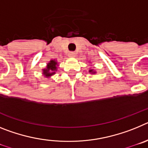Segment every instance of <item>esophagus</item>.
Returning <instances> with one entry per match:
<instances>
[{"instance_id":"1","label":"esophagus","mask_w":148,"mask_h":148,"mask_svg":"<svg viewBox=\"0 0 148 148\" xmlns=\"http://www.w3.org/2000/svg\"><path fill=\"white\" fill-rule=\"evenodd\" d=\"M68 56H69V57H75V53H74V52H70V53H69V54H68Z\"/></svg>"}]
</instances>
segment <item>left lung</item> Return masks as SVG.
Here are the masks:
<instances>
[{
    "mask_svg": "<svg viewBox=\"0 0 148 148\" xmlns=\"http://www.w3.org/2000/svg\"><path fill=\"white\" fill-rule=\"evenodd\" d=\"M89 73H91V74H95V72L93 70H89Z\"/></svg>",
    "mask_w": 148,
    "mask_h": 148,
    "instance_id": "obj_1",
    "label": "left lung"
}]
</instances>
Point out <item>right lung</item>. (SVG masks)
Instances as JSON below:
<instances>
[{
  "instance_id": "add662e5",
  "label": "right lung",
  "mask_w": 148,
  "mask_h": 148,
  "mask_svg": "<svg viewBox=\"0 0 148 148\" xmlns=\"http://www.w3.org/2000/svg\"><path fill=\"white\" fill-rule=\"evenodd\" d=\"M57 66H58V63L56 62V61L51 60L47 64L45 69H43V75L47 78L54 75L57 70Z\"/></svg>"
}]
</instances>
